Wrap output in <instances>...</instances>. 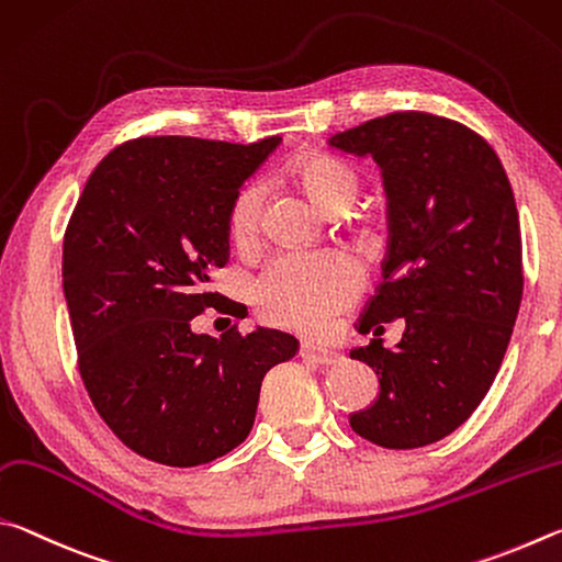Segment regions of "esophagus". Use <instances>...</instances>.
<instances>
[{
    "label": "esophagus",
    "instance_id": "34e87169",
    "mask_svg": "<svg viewBox=\"0 0 562 562\" xmlns=\"http://www.w3.org/2000/svg\"><path fill=\"white\" fill-rule=\"evenodd\" d=\"M301 358H311L321 362V366H333V362H338V352L330 350V348H323V346H316V342H301Z\"/></svg>",
    "mask_w": 562,
    "mask_h": 562
}]
</instances>
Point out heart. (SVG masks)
<instances>
[{
  "instance_id": "1",
  "label": "heart",
  "mask_w": 562,
  "mask_h": 562,
  "mask_svg": "<svg viewBox=\"0 0 562 562\" xmlns=\"http://www.w3.org/2000/svg\"><path fill=\"white\" fill-rule=\"evenodd\" d=\"M286 177L323 214L346 212L360 194V175L352 165L328 153L293 157ZM263 210L261 184H244L226 212L234 246L251 249L259 239ZM358 291V271L340 256H283L266 269L254 286L256 311L266 323L296 330H321L348 306Z\"/></svg>"
}]
</instances>
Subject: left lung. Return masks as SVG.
<instances>
[{
  "instance_id": "left-lung-1",
  "label": "left lung",
  "mask_w": 562,
  "mask_h": 562,
  "mask_svg": "<svg viewBox=\"0 0 562 562\" xmlns=\"http://www.w3.org/2000/svg\"><path fill=\"white\" fill-rule=\"evenodd\" d=\"M380 165L387 256L360 333L405 318L395 348H356L380 378L375 405L350 415L362 439L417 449L464 425L504 362L524 296L514 190L484 137L449 117L402 111L330 137Z\"/></svg>"
}]
</instances>
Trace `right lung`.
I'll return each instance as SVG.
<instances>
[{
  "mask_svg": "<svg viewBox=\"0 0 562 562\" xmlns=\"http://www.w3.org/2000/svg\"><path fill=\"white\" fill-rule=\"evenodd\" d=\"M281 137L251 145L135 137L88 177L64 234V296L93 407L127 449L196 467L249 437L261 380L299 350L289 333L196 336L229 259L226 212Z\"/></svg>",
  "mask_w": 562,
  "mask_h": 562,
  "instance_id": "right-lung-1",
  "label": "right lung"
}]
</instances>
